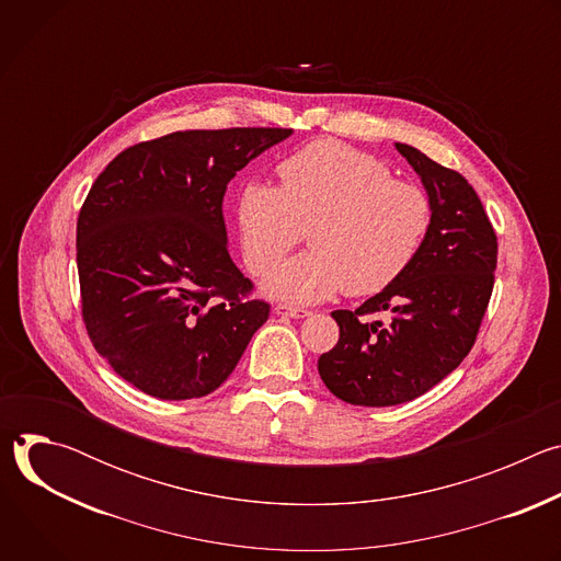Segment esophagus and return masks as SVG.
Returning <instances> with one entry per match:
<instances>
[{"label": "esophagus", "mask_w": 561, "mask_h": 561, "mask_svg": "<svg viewBox=\"0 0 561 561\" xmlns=\"http://www.w3.org/2000/svg\"><path fill=\"white\" fill-rule=\"evenodd\" d=\"M275 312H277V314H284V317H293V319H304V317L310 314V310L297 308V306H288V304L275 306Z\"/></svg>", "instance_id": "esophagus-1"}]
</instances>
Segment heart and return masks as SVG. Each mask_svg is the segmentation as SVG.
<instances>
[{"mask_svg": "<svg viewBox=\"0 0 561 561\" xmlns=\"http://www.w3.org/2000/svg\"><path fill=\"white\" fill-rule=\"evenodd\" d=\"M277 175L279 186L249 180L234 199L239 247L253 275L268 273L308 230L310 251L266 277L268 297L317 304L342 290L375 295L417 260L433 202L422 186L394 180L381 159L317 139L284 157Z\"/></svg>", "mask_w": 561, "mask_h": 561, "instance_id": "obj_1", "label": "heart"}]
</instances>
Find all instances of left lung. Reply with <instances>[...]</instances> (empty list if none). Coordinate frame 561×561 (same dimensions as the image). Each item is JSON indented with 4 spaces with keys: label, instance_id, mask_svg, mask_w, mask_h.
Returning <instances> with one entry per match:
<instances>
[{
    "label": "left lung",
    "instance_id": "left-lung-1",
    "mask_svg": "<svg viewBox=\"0 0 561 561\" xmlns=\"http://www.w3.org/2000/svg\"><path fill=\"white\" fill-rule=\"evenodd\" d=\"M422 178L433 224L411 268L357 310H333L340 342L317 362L346 404L397 407L453 373L470 353L495 284L497 234L474 188L422 150L394 144ZM388 311L386 323L366 313Z\"/></svg>",
    "mask_w": 561,
    "mask_h": 561
}]
</instances>
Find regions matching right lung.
Returning <instances> with one entry per match:
<instances>
[{"label": "right lung", "instance_id": "right-lung-1", "mask_svg": "<svg viewBox=\"0 0 561 561\" xmlns=\"http://www.w3.org/2000/svg\"><path fill=\"white\" fill-rule=\"evenodd\" d=\"M290 128L178 130L122 150L77 217L82 317L95 351L141 392L219 388L271 304L226 247L224 193Z\"/></svg>", "mask_w": 561, "mask_h": 561}]
</instances>
